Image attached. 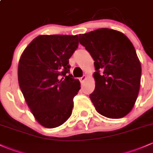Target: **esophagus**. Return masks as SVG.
Masks as SVG:
<instances>
[{"label":"esophagus","mask_w":153,"mask_h":153,"mask_svg":"<svg viewBox=\"0 0 153 153\" xmlns=\"http://www.w3.org/2000/svg\"><path fill=\"white\" fill-rule=\"evenodd\" d=\"M85 79H86V76H85V75H83L82 76V77H80L79 78V80H80V82H83L84 81H85Z\"/></svg>","instance_id":"34e87169"}]
</instances>
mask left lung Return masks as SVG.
<instances>
[{
    "instance_id": "obj_1",
    "label": "left lung",
    "mask_w": 153,
    "mask_h": 153,
    "mask_svg": "<svg viewBox=\"0 0 153 153\" xmlns=\"http://www.w3.org/2000/svg\"><path fill=\"white\" fill-rule=\"evenodd\" d=\"M94 60L96 88L90 95L96 111L108 118L127 115L140 88L142 67L134 45L117 30L101 28L79 35Z\"/></svg>"
}]
</instances>
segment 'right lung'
<instances>
[{
	"label": "right lung",
	"mask_w": 153,
	"mask_h": 153,
	"mask_svg": "<svg viewBox=\"0 0 153 153\" xmlns=\"http://www.w3.org/2000/svg\"><path fill=\"white\" fill-rule=\"evenodd\" d=\"M78 36H39L28 44L18 65V82L36 120L48 128L71 115L79 79L70 74L69 58L78 48Z\"/></svg>",
	"instance_id": "right-lung-1"
}]
</instances>
